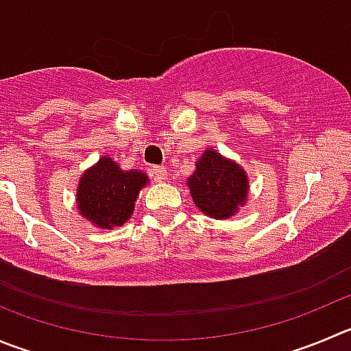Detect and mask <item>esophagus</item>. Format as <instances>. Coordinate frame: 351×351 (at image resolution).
<instances>
[{
  "instance_id": "esophagus-1",
  "label": "esophagus",
  "mask_w": 351,
  "mask_h": 351,
  "mask_svg": "<svg viewBox=\"0 0 351 351\" xmlns=\"http://www.w3.org/2000/svg\"><path fill=\"white\" fill-rule=\"evenodd\" d=\"M152 176L156 182H162V180H166V176H168V169H166L165 166H154Z\"/></svg>"
}]
</instances>
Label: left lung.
Segmentation results:
<instances>
[{"mask_svg": "<svg viewBox=\"0 0 351 351\" xmlns=\"http://www.w3.org/2000/svg\"><path fill=\"white\" fill-rule=\"evenodd\" d=\"M195 206L213 218H228L247 197L244 169L215 150H206L189 180Z\"/></svg>", "mask_w": 351, "mask_h": 351, "instance_id": "1", "label": "left lung"}]
</instances>
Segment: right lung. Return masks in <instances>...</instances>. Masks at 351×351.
I'll return each mask as SVG.
<instances>
[{
    "label": "right lung",
    "mask_w": 351,
    "mask_h": 351,
    "mask_svg": "<svg viewBox=\"0 0 351 351\" xmlns=\"http://www.w3.org/2000/svg\"><path fill=\"white\" fill-rule=\"evenodd\" d=\"M149 182L142 171H123L110 157H101L83 173L77 186V208L101 228L119 227L135 208L140 189Z\"/></svg>",
    "instance_id": "1"
}]
</instances>
